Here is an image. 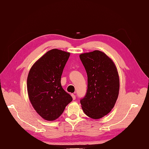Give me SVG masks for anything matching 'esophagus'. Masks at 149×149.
<instances>
[{
  "label": "esophagus",
  "mask_w": 149,
  "mask_h": 149,
  "mask_svg": "<svg viewBox=\"0 0 149 149\" xmlns=\"http://www.w3.org/2000/svg\"><path fill=\"white\" fill-rule=\"evenodd\" d=\"M71 97H72V100H74L75 99H76V96H75V95H74V94H71Z\"/></svg>",
  "instance_id": "obj_1"
}]
</instances>
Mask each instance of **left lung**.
Here are the masks:
<instances>
[{"label":"left lung","mask_w":149,"mask_h":149,"mask_svg":"<svg viewBox=\"0 0 149 149\" xmlns=\"http://www.w3.org/2000/svg\"><path fill=\"white\" fill-rule=\"evenodd\" d=\"M87 74L88 88L80 103L84 113L99 119L110 113L115 104L120 88L119 76L113 61L99 50L80 55Z\"/></svg>","instance_id":"obj_1"}]
</instances>
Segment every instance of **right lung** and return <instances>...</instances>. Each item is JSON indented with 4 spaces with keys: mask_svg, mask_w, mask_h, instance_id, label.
Segmentation results:
<instances>
[{
    "mask_svg": "<svg viewBox=\"0 0 149 149\" xmlns=\"http://www.w3.org/2000/svg\"><path fill=\"white\" fill-rule=\"evenodd\" d=\"M70 53L52 49L32 65L27 81L29 100L36 111L48 121L55 120L71 102L61 86V76Z\"/></svg>",
    "mask_w": 149,
    "mask_h": 149,
    "instance_id": "right-lung-1",
    "label": "right lung"
}]
</instances>
